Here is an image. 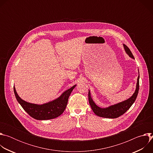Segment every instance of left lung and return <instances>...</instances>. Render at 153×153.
Here are the masks:
<instances>
[{
    "mask_svg": "<svg viewBox=\"0 0 153 153\" xmlns=\"http://www.w3.org/2000/svg\"><path fill=\"white\" fill-rule=\"evenodd\" d=\"M124 49L126 54L132 59H134V57L130 51V50L128 48L127 46L125 45H123ZM137 84H136V88L135 90V92L133 94L131 97H130L129 99H128L126 100H124L122 102L111 105L107 108H100L93 101L91 96V93L89 90L88 91V100H89V103L91 107L92 110L94 113V114L99 117H104V118H109V119H115L117 118L119 116L123 114L127 110H128L129 108L132 106V105L135 102L138 93H139V76L137 80Z\"/></svg>",
    "mask_w": 153,
    "mask_h": 153,
    "instance_id": "1",
    "label": "left lung"
}]
</instances>
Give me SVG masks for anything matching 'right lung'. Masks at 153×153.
Wrapping results in <instances>:
<instances>
[{"label": "right lung", "instance_id": "add662e5", "mask_svg": "<svg viewBox=\"0 0 153 153\" xmlns=\"http://www.w3.org/2000/svg\"><path fill=\"white\" fill-rule=\"evenodd\" d=\"M76 86V85L64 91L55 100L42 105L29 103L22 99L17 94L14 86V93L17 102L31 117L37 120H44L56 118L63 113L67 107L69 96Z\"/></svg>", "mask_w": 153, "mask_h": 153}]
</instances>
